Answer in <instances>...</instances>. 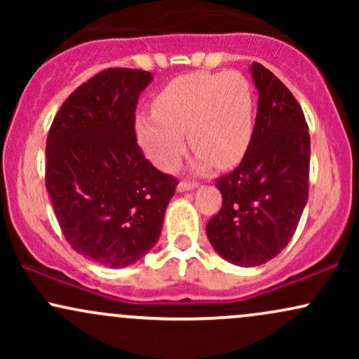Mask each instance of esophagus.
<instances>
[{"instance_id": "34e87169", "label": "esophagus", "mask_w": 359, "mask_h": 359, "mask_svg": "<svg viewBox=\"0 0 359 359\" xmlns=\"http://www.w3.org/2000/svg\"><path fill=\"white\" fill-rule=\"evenodd\" d=\"M196 187H197V182H194V180H182V182L177 185V191L185 192V191H192V189Z\"/></svg>"}]
</instances>
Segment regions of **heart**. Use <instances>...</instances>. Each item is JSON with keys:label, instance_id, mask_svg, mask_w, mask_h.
<instances>
[{"label": "heart", "instance_id": "heart-1", "mask_svg": "<svg viewBox=\"0 0 359 359\" xmlns=\"http://www.w3.org/2000/svg\"><path fill=\"white\" fill-rule=\"evenodd\" d=\"M255 94L241 72H194L177 77L156 94L154 113L137 116V137L148 158L174 170L185 151V137L201 165L231 167L253 137Z\"/></svg>", "mask_w": 359, "mask_h": 359}]
</instances>
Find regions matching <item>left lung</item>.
Instances as JSON below:
<instances>
[{
  "instance_id": "left-lung-1",
  "label": "left lung",
  "mask_w": 359,
  "mask_h": 359,
  "mask_svg": "<svg viewBox=\"0 0 359 359\" xmlns=\"http://www.w3.org/2000/svg\"><path fill=\"white\" fill-rule=\"evenodd\" d=\"M258 113L241 163L216 180L222 205L205 226L214 250L238 266H258L294 236L309 194L311 137L294 94L255 62Z\"/></svg>"
}]
</instances>
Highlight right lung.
Listing matches in <instances>:
<instances>
[{"label":"right lung","mask_w":359,"mask_h":359,"mask_svg":"<svg viewBox=\"0 0 359 359\" xmlns=\"http://www.w3.org/2000/svg\"><path fill=\"white\" fill-rule=\"evenodd\" d=\"M150 81L142 69L96 74L64 101L45 145V187L65 240L109 269L154 248L179 184L137 143L135 111Z\"/></svg>","instance_id":"obj_1"}]
</instances>
